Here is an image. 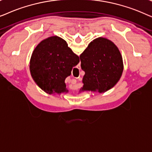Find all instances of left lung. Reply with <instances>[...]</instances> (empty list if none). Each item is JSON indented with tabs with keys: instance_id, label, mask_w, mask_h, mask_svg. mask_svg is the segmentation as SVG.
Here are the masks:
<instances>
[{
	"instance_id": "left-lung-1",
	"label": "left lung",
	"mask_w": 152,
	"mask_h": 152,
	"mask_svg": "<svg viewBox=\"0 0 152 152\" xmlns=\"http://www.w3.org/2000/svg\"><path fill=\"white\" fill-rule=\"evenodd\" d=\"M85 72L82 91L104 93L115 86L123 71V61L117 46L105 38L95 39L80 56Z\"/></svg>"
}]
</instances>
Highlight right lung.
Returning a JSON list of instances; mask_svg holds the SVG:
<instances>
[{
	"label": "right lung",
	"mask_w": 152,
	"mask_h": 152,
	"mask_svg": "<svg viewBox=\"0 0 152 152\" xmlns=\"http://www.w3.org/2000/svg\"><path fill=\"white\" fill-rule=\"evenodd\" d=\"M79 62V57L65 40L51 37L41 41L33 52L30 64L31 75L46 93H61L67 91L64 81Z\"/></svg>",
	"instance_id": "1"
}]
</instances>
